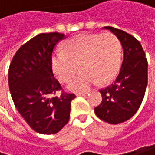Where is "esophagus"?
I'll return each mask as SVG.
<instances>
[{
	"label": "esophagus",
	"instance_id": "esophagus-1",
	"mask_svg": "<svg viewBox=\"0 0 155 155\" xmlns=\"http://www.w3.org/2000/svg\"><path fill=\"white\" fill-rule=\"evenodd\" d=\"M85 94H87V92H77L76 96H83V95H85Z\"/></svg>",
	"mask_w": 155,
	"mask_h": 155
}]
</instances>
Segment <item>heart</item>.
<instances>
[{"label": "heart", "mask_w": 155, "mask_h": 155, "mask_svg": "<svg viewBox=\"0 0 155 155\" xmlns=\"http://www.w3.org/2000/svg\"><path fill=\"white\" fill-rule=\"evenodd\" d=\"M122 45L111 33L81 34L68 40L63 50L57 51L52 60L53 71L62 83H68L79 68L82 70L69 84L71 91H84L97 81L107 83L117 74Z\"/></svg>", "instance_id": "1"}]
</instances>
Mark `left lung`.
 I'll return each instance as SVG.
<instances>
[{"label":"left lung","mask_w":155,"mask_h":155,"mask_svg":"<svg viewBox=\"0 0 155 155\" xmlns=\"http://www.w3.org/2000/svg\"><path fill=\"white\" fill-rule=\"evenodd\" d=\"M104 28L120 40L124 58L115 81L99 90L102 101L95 108V114L100 120L116 124L130 119L140 107L148 84V62L140 43L135 37L119 28Z\"/></svg>","instance_id":"1"}]
</instances>
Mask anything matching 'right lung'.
I'll use <instances>...</instances> for the list:
<instances>
[{
	"label": "right lung",
	"mask_w": 155,
	"mask_h": 155,
	"mask_svg": "<svg viewBox=\"0 0 155 155\" xmlns=\"http://www.w3.org/2000/svg\"><path fill=\"white\" fill-rule=\"evenodd\" d=\"M65 38L59 32L41 33L24 44L14 56L8 84L14 104L27 124L40 134H56L70 119L74 94L65 93L52 71L56 45ZM61 90L60 96H55Z\"/></svg>",
	"instance_id": "right-lung-1"
}]
</instances>
